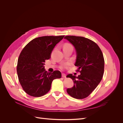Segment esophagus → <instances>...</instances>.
Wrapping results in <instances>:
<instances>
[{"mask_svg": "<svg viewBox=\"0 0 123 123\" xmlns=\"http://www.w3.org/2000/svg\"><path fill=\"white\" fill-rule=\"evenodd\" d=\"M62 77L63 78H66V75L65 74H64V73H62Z\"/></svg>", "mask_w": 123, "mask_h": 123, "instance_id": "obj_1", "label": "esophagus"}]
</instances>
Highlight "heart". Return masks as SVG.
<instances>
[{"label": "heart", "instance_id": "1", "mask_svg": "<svg viewBox=\"0 0 123 123\" xmlns=\"http://www.w3.org/2000/svg\"><path fill=\"white\" fill-rule=\"evenodd\" d=\"M68 46H72L70 44H66L64 46V47H68ZM70 65H71L70 63H67V64H66L65 65L63 66V68H67L69 67V66H70Z\"/></svg>", "mask_w": 123, "mask_h": 123}]
</instances>
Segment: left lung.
I'll return each instance as SVG.
<instances>
[{
  "label": "left lung",
  "instance_id": "obj_1",
  "mask_svg": "<svg viewBox=\"0 0 123 123\" xmlns=\"http://www.w3.org/2000/svg\"><path fill=\"white\" fill-rule=\"evenodd\" d=\"M64 38L75 47V66L80 73L77 77L72 74L67 75L74 82V86L67 89V92L73 98L83 99L91 93L102 79L105 63L103 54L98 44L88 38L75 36H66Z\"/></svg>",
  "mask_w": 123,
  "mask_h": 123
}]
</instances>
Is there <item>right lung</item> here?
Returning a JSON list of instances; mask_svg holds the SVG:
<instances>
[{
  "label": "right lung",
  "mask_w": 123,
  "mask_h": 123,
  "mask_svg": "<svg viewBox=\"0 0 123 123\" xmlns=\"http://www.w3.org/2000/svg\"><path fill=\"white\" fill-rule=\"evenodd\" d=\"M45 36L32 40L21 51L17 66L18 80L25 93L34 97H40L49 91L52 81L62 77L61 72L53 73L44 69L45 61L51 57L56 44L64 37Z\"/></svg>",
  "instance_id": "obj_1"
}]
</instances>
